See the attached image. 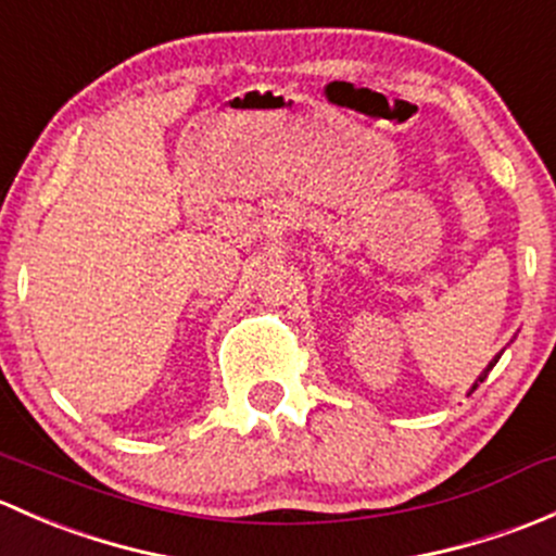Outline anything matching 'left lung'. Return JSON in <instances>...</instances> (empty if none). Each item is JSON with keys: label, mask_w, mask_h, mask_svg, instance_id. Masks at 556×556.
Here are the masks:
<instances>
[{"label": "left lung", "mask_w": 556, "mask_h": 556, "mask_svg": "<svg viewBox=\"0 0 556 556\" xmlns=\"http://www.w3.org/2000/svg\"><path fill=\"white\" fill-rule=\"evenodd\" d=\"M497 357H501V355H497ZM497 357H495V361H492V363H490V366H486V368H484V374H481V377H479V379H476V384H473V387H470V392H473V390H476V387H479V382H484V379H486V374H490V371H492V366H495V363H497Z\"/></svg>", "instance_id": "1"}]
</instances>
